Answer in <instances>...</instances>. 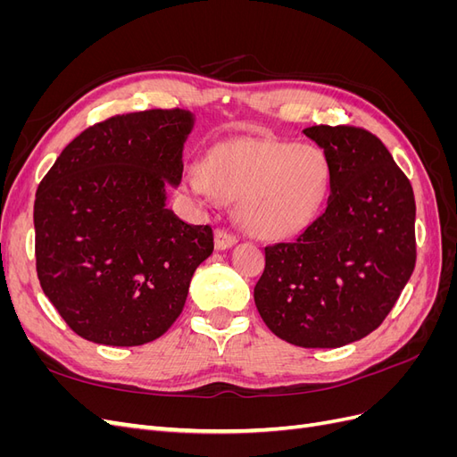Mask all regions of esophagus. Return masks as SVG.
Returning a JSON list of instances; mask_svg holds the SVG:
<instances>
[{"label":"esophagus","mask_w":457,"mask_h":457,"mask_svg":"<svg viewBox=\"0 0 457 457\" xmlns=\"http://www.w3.org/2000/svg\"><path fill=\"white\" fill-rule=\"evenodd\" d=\"M237 242H238V238L234 237L232 232H228L227 228L219 227L215 230V247H217V250H228V247H232Z\"/></svg>","instance_id":"34e87169"}]
</instances>
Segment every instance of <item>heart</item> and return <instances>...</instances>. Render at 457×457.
Segmentation results:
<instances>
[{"instance_id": "heart-1", "label": "heart", "mask_w": 457, "mask_h": 457, "mask_svg": "<svg viewBox=\"0 0 457 457\" xmlns=\"http://www.w3.org/2000/svg\"><path fill=\"white\" fill-rule=\"evenodd\" d=\"M190 192L207 200H238L240 219L261 238L305 228L326 198L329 168L322 150L270 139H232L213 146L185 173Z\"/></svg>"}]
</instances>
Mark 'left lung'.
<instances>
[{
  "mask_svg": "<svg viewBox=\"0 0 457 457\" xmlns=\"http://www.w3.org/2000/svg\"><path fill=\"white\" fill-rule=\"evenodd\" d=\"M324 150L329 196L292 242L265 247L255 307L274 336L336 349L379 328L416 267V200L376 135L354 126L303 129Z\"/></svg>",
  "mask_w": 457,
  "mask_h": 457,
  "instance_id": "8db88e82",
  "label": "left lung"
}]
</instances>
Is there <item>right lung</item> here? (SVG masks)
<instances>
[{"instance_id":"1","label":"right lung","mask_w":457,"mask_h":457,"mask_svg":"<svg viewBox=\"0 0 457 457\" xmlns=\"http://www.w3.org/2000/svg\"><path fill=\"white\" fill-rule=\"evenodd\" d=\"M188 110L108 118L68 145L34 202L41 289L79 337L112 347L158 339L181 314L192 274L213 252L210 225L165 205L179 187Z\"/></svg>"}]
</instances>
